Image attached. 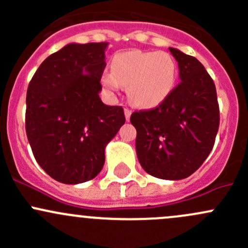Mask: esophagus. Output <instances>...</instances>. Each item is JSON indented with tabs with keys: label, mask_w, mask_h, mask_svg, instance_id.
Here are the masks:
<instances>
[{
	"label": "esophagus",
	"mask_w": 248,
	"mask_h": 248,
	"mask_svg": "<svg viewBox=\"0 0 248 248\" xmlns=\"http://www.w3.org/2000/svg\"><path fill=\"white\" fill-rule=\"evenodd\" d=\"M131 115H132V110L129 108H124V116H126L127 121H129V117H131Z\"/></svg>",
	"instance_id": "obj_1"
}]
</instances>
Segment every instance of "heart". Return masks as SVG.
Listing matches in <instances>:
<instances>
[{
	"mask_svg": "<svg viewBox=\"0 0 248 248\" xmlns=\"http://www.w3.org/2000/svg\"><path fill=\"white\" fill-rule=\"evenodd\" d=\"M176 76V62L168 52L129 50L112 57L111 73L102 77V85L109 92L127 86L131 103L154 108L170 94Z\"/></svg>",
	"mask_w": 248,
	"mask_h": 248,
	"instance_id": "1",
	"label": "heart"
}]
</instances>
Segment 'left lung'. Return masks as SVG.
Listing matches in <instances>:
<instances>
[{
    "instance_id": "1",
    "label": "left lung",
    "mask_w": 248,
    "mask_h": 248,
    "mask_svg": "<svg viewBox=\"0 0 248 248\" xmlns=\"http://www.w3.org/2000/svg\"><path fill=\"white\" fill-rule=\"evenodd\" d=\"M181 81L156 108L131 115L136 150L147 174L164 180L186 179L204 163L219 126L216 87L193 56L169 47Z\"/></svg>"
}]
</instances>
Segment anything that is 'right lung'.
I'll return each instance as SVG.
<instances>
[{
    "mask_svg": "<svg viewBox=\"0 0 248 248\" xmlns=\"http://www.w3.org/2000/svg\"><path fill=\"white\" fill-rule=\"evenodd\" d=\"M107 46L67 44L42 62L29 84L27 139L37 163L62 184L96 177L107 144L126 121L122 107L99 98Z\"/></svg>",
    "mask_w": 248,
    "mask_h": 248,
    "instance_id": "right-lung-1",
    "label": "right lung"
}]
</instances>
